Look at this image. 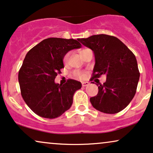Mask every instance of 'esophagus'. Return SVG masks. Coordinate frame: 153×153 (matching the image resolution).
Instances as JSON below:
<instances>
[{"mask_svg":"<svg viewBox=\"0 0 153 153\" xmlns=\"http://www.w3.org/2000/svg\"><path fill=\"white\" fill-rule=\"evenodd\" d=\"M82 86H86L89 84V83H88V82H82Z\"/></svg>","mask_w":153,"mask_h":153,"instance_id":"esophagus-1","label":"esophagus"}]
</instances>
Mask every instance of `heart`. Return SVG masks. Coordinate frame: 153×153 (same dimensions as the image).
<instances>
[{
  "label": "heart",
  "mask_w": 153,
  "mask_h": 153,
  "mask_svg": "<svg viewBox=\"0 0 153 153\" xmlns=\"http://www.w3.org/2000/svg\"><path fill=\"white\" fill-rule=\"evenodd\" d=\"M69 54H70V52H67V54L64 56L63 58V61L65 63H67L68 60H69ZM73 76L76 78H82L84 76V74L82 71L79 70H74L73 71Z\"/></svg>",
  "instance_id": "1"
}]
</instances>
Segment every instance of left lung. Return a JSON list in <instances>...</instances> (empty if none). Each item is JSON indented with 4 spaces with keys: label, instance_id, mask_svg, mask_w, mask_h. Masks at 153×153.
<instances>
[{
    "label": "left lung",
    "instance_id": "8db88e82",
    "mask_svg": "<svg viewBox=\"0 0 153 153\" xmlns=\"http://www.w3.org/2000/svg\"><path fill=\"white\" fill-rule=\"evenodd\" d=\"M79 41L93 50L95 56L91 80L106 75L103 84L97 82V95L90 98L93 107L109 114L123 110L134 97L140 77L134 54L119 39L111 35H92Z\"/></svg>",
    "mask_w": 153,
    "mask_h": 153
}]
</instances>
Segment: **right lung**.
I'll list each match as a JSON object with an SVG mask.
<instances>
[{"label": "right lung", "instance_id": "right-lung-1", "mask_svg": "<svg viewBox=\"0 0 153 153\" xmlns=\"http://www.w3.org/2000/svg\"><path fill=\"white\" fill-rule=\"evenodd\" d=\"M78 41L57 37L45 39L25 57L18 72L22 97L29 108L42 118L52 119L63 114L71 106L75 91L82 88L81 82L74 79H68L65 84L54 82L64 68V56L82 47Z\"/></svg>", "mask_w": 153, "mask_h": 153}]
</instances>
